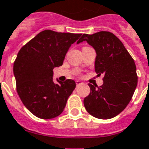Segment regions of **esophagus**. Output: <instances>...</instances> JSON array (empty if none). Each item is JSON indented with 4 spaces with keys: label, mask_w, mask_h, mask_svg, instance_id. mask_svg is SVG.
<instances>
[{
    "label": "esophagus",
    "mask_w": 149,
    "mask_h": 149,
    "mask_svg": "<svg viewBox=\"0 0 149 149\" xmlns=\"http://www.w3.org/2000/svg\"><path fill=\"white\" fill-rule=\"evenodd\" d=\"M75 83H76V86H80V85L82 84V82H81L80 81H76Z\"/></svg>",
    "instance_id": "esophagus-1"
}]
</instances>
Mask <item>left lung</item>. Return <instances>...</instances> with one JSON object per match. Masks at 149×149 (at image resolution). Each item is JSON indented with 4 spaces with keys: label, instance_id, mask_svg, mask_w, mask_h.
<instances>
[{
    "label": "left lung",
    "instance_id": "left-lung-1",
    "mask_svg": "<svg viewBox=\"0 0 149 149\" xmlns=\"http://www.w3.org/2000/svg\"><path fill=\"white\" fill-rule=\"evenodd\" d=\"M86 41L97 52L95 71L104 74V84L97 87L89 84L90 93L84 99V106L91 116L109 119L126 108L137 85L134 59L122 41L108 31L84 33L78 44Z\"/></svg>",
    "mask_w": 149,
    "mask_h": 149
}]
</instances>
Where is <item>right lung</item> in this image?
<instances>
[{"instance_id":"right-lung-1","label":"right lung","mask_w":149,"mask_h":149,"mask_svg":"<svg viewBox=\"0 0 149 149\" xmlns=\"http://www.w3.org/2000/svg\"><path fill=\"white\" fill-rule=\"evenodd\" d=\"M81 33L40 32L19 51L13 65L16 91L26 108L42 119L63 112L75 81H52L53 68L63 64L70 45Z\"/></svg>"}]
</instances>
